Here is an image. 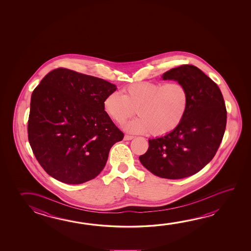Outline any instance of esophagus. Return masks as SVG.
Masks as SVG:
<instances>
[{
    "mask_svg": "<svg viewBox=\"0 0 251 251\" xmlns=\"http://www.w3.org/2000/svg\"><path fill=\"white\" fill-rule=\"evenodd\" d=\"M134 137H135V136H129V135H125V136H124V140H125V141H128V140L133 139V138H134Z\"/></svg>",
    "mask_w": 251,
    "mask_h": 251,
    "instance_id": "esophagus-1",
    "label": "esophagus"
}]
</instances>
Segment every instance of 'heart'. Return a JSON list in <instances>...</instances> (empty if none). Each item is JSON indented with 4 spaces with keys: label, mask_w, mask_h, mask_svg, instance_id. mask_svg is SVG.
<instances>
[{
    "label": "heart",
    "mask_w": 251,
    "mask_h": 251,
    "mask_svg": "<svg viewBox=\"0 0 251 251\" xmlns=\"http://www.w3.org/2000/svg\"><path fill=\"white\" fill-rule=\"evenodd\" d=\"M188 93L177 82L141 81L124 87L121 94L113 92L103 101V108L118 125L125 124L136 113L138 118L125 126L132 133H148L164 136L180 124L188 107Z\"/></svg>",
    "instance_id": "1"
}]
</instances>
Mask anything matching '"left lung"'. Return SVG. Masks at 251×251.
Wrapping results in <instances>:
<instances>
[{
  "instance_id": "8db88e82",
  "label": "left lung",
  "mask_w": 251,
  "mask_h": 251,
  "mask_svg": "<svg viewBox=\"0 0 251 251\" xmlns=\"http://www.w3.org/2000/svg\"><path fill=\"white\" fill-rule=\"evenodd\" d=\"M162 78L185 86L188 107L173 131L149 140L148 151L139 159L157 177L178 179L197 173L214 158L226 129V106L217 84L196 66L173 68Z\"/></svg>"
}]
</instances>
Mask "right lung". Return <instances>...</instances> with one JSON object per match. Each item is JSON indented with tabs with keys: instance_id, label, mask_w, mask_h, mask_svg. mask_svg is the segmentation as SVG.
I'll return each mask as SVG.
<instances>
[{
	"instance_id": "add662e5",
	"label": "right lung",
	"mask_w": 251,
	"mask_h": 251,
	"mask_svg": "<svg viewBox=\"0 0 251 251\" xmlns=\"http://www.w3.org/2000/svg\"><path fill=\"white\" fill-rule=\"evenodd\" d=\"M115 90L107 80L66 68L50 72L34 89L28 138L50 176L76 185L102 171L112 146L124 136L103 108Z\"/></svg>"
}]
</instances>
